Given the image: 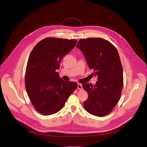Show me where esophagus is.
I'll use <instances>...</instances> for the list:
<instances>
[{
	"mask_svg": "<svg viewBox=\"0 0 147 147\" xmlns=\"http://www.w3.org/2000/svg\"><path fill=\"white\" fill-rule=\"evenodd\" d=\"M77 89L79 90H82V86L81 84H78V86H77Z\"/></svg>",
	"mask_w": 147,
	"mask_h": 147,
	"instance_id": "34e87169",
	"label": "esophagus"
}]
</instances>
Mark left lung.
I'll return each instance as SVG.
<instances>
[{"label": "left lung", "instance_id": "8db88e82", "mask_svg": "<svg viewBox=\"0 0 147 147\" xmlns=\"http://www.w3.org/2000/svg\"><path fill=\"white\" fill-rule=\"evenodd\" d=\"M84 55L90 69L98 76L96 84H82L88 94L84 107L90 114H109L118 103L123 86V71L118 51L109 41L100 38L81 39L76 46Z\"/></svg>", "mask_w": 147, "mask_h": 147}]
</instances>
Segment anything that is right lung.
Wrapping results in <instances>:
<instances>
[{"instance_id":"right-lung-1","label":"right lung","mask_w":147,"mask_h":147,"mask_svg":"<svg viewBox=\"0 0 147 147\" xmlns=\"http://www.w3.org/2000/svg\"><path fill=\"white\" fill-rule=\"evenodd\" d=\"M77 40L53 37L39 41L32 50L27 65L25 86L35 110L51 115L64 107L69 96L77 87L75 82L63 80L56 70L73 48Z\"/></svg>"}]
</instances>
